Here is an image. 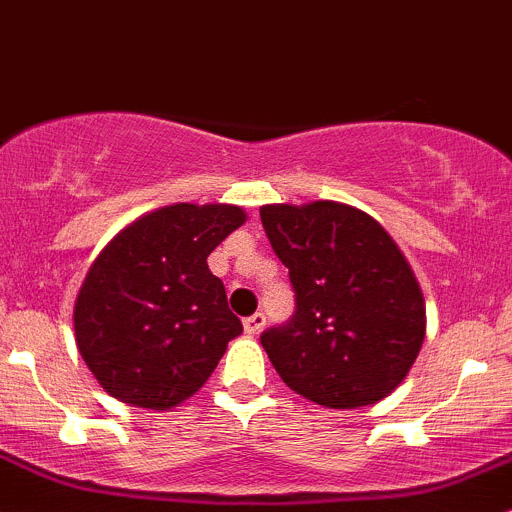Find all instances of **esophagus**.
Wrapping results in <instances>:
<instances>
[{
    "label": "esophagus",
    "instance_id": "obj_1",
    "mask_svg": "<svg viewBox=\"0 0 512 512\" xmlns=\"http://www.w3.org/2000/svg\"><path fill=\"white\" fill-rule=\"evenodd\" d=\"M242 324H245L247 334H260L262 327H265V314H262V312L252 314V317H247Z\"/></svg>",
    "mask_w": 512,
    "mask_h": 512
}]
</instances>
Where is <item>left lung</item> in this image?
<instances>
[{
    "label": "left lung",
    "instance_id": "8db88e82",
    "mask_svg": "<svg viewBox=\"0 0 512 512\" xmlns=\"http://www.w3.org/2000/svg\"><path fill=\"white\" fill-rule=\"evenodd\" d=\"M260 218L297 294L292 322L260 337L282 381L327 409L394 394L426 337L421 285L394 237L334 200L262 205Z\"/></svg>",
    "mask_w": 512,
    "mask_h": 512
}]
</instances>
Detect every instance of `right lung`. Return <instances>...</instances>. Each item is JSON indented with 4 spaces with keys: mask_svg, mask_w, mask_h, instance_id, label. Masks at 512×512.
Instances as JSON below:
<instances>
[{
    "mask_svg": "<svg viewBox=\"0 0 512 512\" xmlns=\"http://www.w3.org/2000/svg\"><path fill=\"white\" fill-rule=\"evenodd\" d=\"M245 220L240 205H165L98 252L76 294L74 337L113 399L168 411L203 389L242 334L208 255Z\"/></svg>",
    "mask_w": 512,
    "mask_h": 512,
    "instance_id": "right-lung-1",
    "label": "right lung"
}]
</instances>
